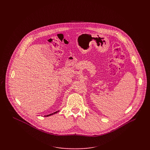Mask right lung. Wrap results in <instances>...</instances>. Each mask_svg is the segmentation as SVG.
<instances>
[{
    "instance_id": "1",
    "label": "right lung",
    "mask_w": 150,
    "mask_h": 150,
    "mask_svg": "<svg viewBox=\"0 0 150 150\" xmlns=\"http://www.w3.org/2000/svg\"><path fill=\"white\" fill-rule=\"evenodd\" d=\"M59 112V110H58V111H56V112H54V113H51V114H50V115H46V116H45V117H46V116H51V115H54V114H56V113H58Z\"/></svg>"
}]
</instances>
